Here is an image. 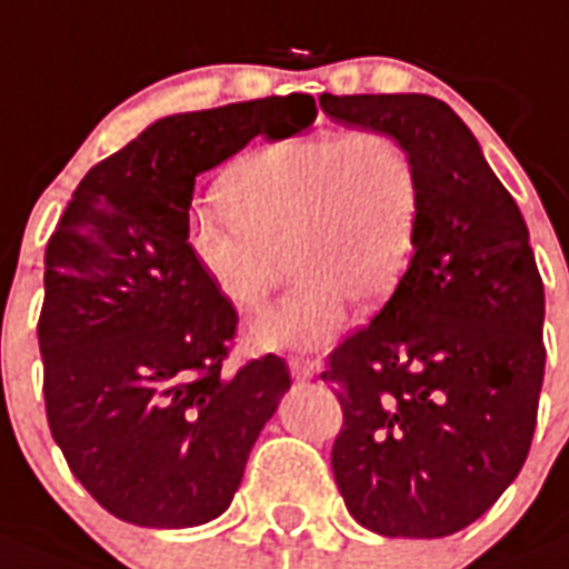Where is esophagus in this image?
<instances>
[{
	"label": "esophagus",
	"mask_w": 569,
	"mask_h": 569,
	"mask_svg": "<svg viewBox=\"0 0 569 569\" xmlns=\"http://www.w3.org/2000/svg\"><path fill=\"white\" fill-rule=\"evenodd\" d=\"M289 372H292V379H298V381L313 379L316 361L313 358H303V355H292V358H289Z\"/></svg>",
	"instance_id": "34e87169"
}]
</instances>
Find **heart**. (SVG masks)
<instances>
[{
  "instance_id": "b5f03b06",
  "label": "heart",
  "mask_w": 569,
  "mask_h": 569,
  "mask_svg": "<svg viewBox=\"0 0 569 569\" xmlns=\"http://www.w3.org/2000/svg\"><path fill=\"white\" fill-rule=\"evenodd\" d=\"M227 211L190 217V253L241 313H259L286 274L298 283L256 325L266 349H313L337 337L352 298L381 303L418 250L420 176L385 130H325L247 151L220 184Z\"/></svg>"
}]
</instances>
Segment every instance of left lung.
I'll return each mask as SVG.
<instances>
[{
	"label": "left lung",
	"instance_id": "obj_1",
	"mask_svg": "<svg viewBox=\"0 0 569 569\" xmlns=\"http://www.w3.org/2000/svg\"><path fill=\"white\" fill-rule=\"evenodd\" d=\"M333 121L385 130L420 176L409 271L328 355L349 513L385 537H448L526 466L543 388V280L519 206L466 121L429 94H322Z\"/></svg>",
	"mask_w": 569,
	"mask_h": 569
}]
</instances>
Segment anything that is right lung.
<instances>
[{
	"mask_svg": "<svg viewBox=\"0 0 569 569\" xmlns=\"http://www.w3.org/2000/svg\"><path fill=\"white\" fill-rule=\"evenodd\" d=\"M313 119L298 92L167 116L89 169L56 223L38 319L47 423L73 477L124 522L223 513L292 385L277 355L223 370L238 313L190 253L188 208L199 172Z\"/></svg>",
	"mask_w": 569,
	"mask_h": 569,
	"instance_id": "obj_1",
	"label": "right lung"
}]
</instances>
